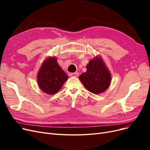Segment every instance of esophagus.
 Here are the masks:
<instances>
[{
  "label": "esophagus",
  "instance_id": "1",
  "mask_svg": "<svg viewBox=\"0 0 150 150\" xmlns=\"http://www.w3.org/2000/svg\"><path fill=\"white\" fill-rule=\"evenodd\" d=\"M70 76L71 77H78L79 76V73L78 72H74V73H71Z\"/></svg>",
  "mask_w": 150,
  "mask_h": 150
}]
</instances>
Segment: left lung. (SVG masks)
<instances>
[{"label": "left lung", "mask_w": 150, "mask_h": 150, "mask_svg": "<svg viewBox=\"0 0 150 150\" xmlns=\"http://www.w3.org/2000/svg\"><path fill=\"white\" fill-rule=\"evenodd\" d=\"M86 68V72L79 77L86 89L95 94L106 91L111 84V75L101 56H96L90 59Z\"/></svg>", "instance_id": "left-lung-1"}]
</instances>
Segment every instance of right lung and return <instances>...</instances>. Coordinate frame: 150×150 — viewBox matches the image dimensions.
Instances as JSON below:
<instances>
[{
    "instance_id": "1",
    "label": "right lung",
    "mask_w": 150,
    "mask_h": 150,
    "mask_svg": "<svg viewBox=\"0 0 150 150\" xmlns=\"http://www.w3.org/2000/svg\"><path fill=\"white\" fill-rule=\"evenodd\" d=\"M67 79L68 76L58 64L56 57H48L43 61L37 76L39 88L49 95L57 93Z\"/></svg>"
}]
</instances>
